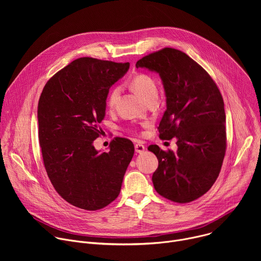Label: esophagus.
<instances>
[{"label":"esophagus","mask_w":261,"mask_h":261,"mask_svg":"<svg viewBox=\"0 0 261 261\" xmlns=\"http://www.w3.org/2000/svg\"><path fill=\"white\" fill-rule=\"evenodd\" d=\"M144 150H145V147H144L143 144H141V143H136V144H135V152H136L137 154L143 153Z\"/></svg>","instance_id":"esophagus-1"}]
</instances>
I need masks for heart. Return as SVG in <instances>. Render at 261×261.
I'll return each mask as SVG.
<instances>
[{
  "instance_id": "heart-1",
  "label": "heart",
  "mask_w": 261,
  "mask_h": 261,
  "mask_svg": "<svg viewBox=\"0 0 261 261\" xmlns=\"http://www.w3.org/2000/svg\"><path fill=\"white\" fill-rule=\"evenodd\" d=\"M131 86L136 94L139 95L140 98L143 99L145 102L152 97L157 96L158 94V88L155 80L152 76L147 75V74H138V75H136L132 80ZM120 93L121 89L119 87L113 89L109 93L107 98V104L110 108H114L116 106Z\"/></svg>"
}]
</instances>
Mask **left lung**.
<instances>
[{
  "label": "left lung",
  "mask_w": 261,
  "mask_h": 261,
  "mask_svg": "<svg viewBox=\"0 0 261 261\" xmlns=\"http://www.w3.org/2000/svg\"><path fill=\"white\" fill-rule=\"evenodd\" d=\"M136 68L159 74L166 97V110L158 128L160 138H176V152H165L156 144L147 147L159 162L152 177L154 187L171 201H193L211 189L225 156L222 95L201 66L174 48L143 57Z\"/></svg>",
  "instance_id": "obj_1"
}]
</instances>
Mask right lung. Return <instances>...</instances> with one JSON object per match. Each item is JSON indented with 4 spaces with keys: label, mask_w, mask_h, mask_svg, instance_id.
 <instances>
[{
    "label": "right lung",
    "mask_w": 261,
    "mask_h": 261,
    "mask_svg": "<svg viewBox=\"0 0 261 261\" xmlns=\"http://www.w3.org/2000/svg\"><path fill=\"white\" fill-rule=\"evenodd\" d=\"M129 67L80 58L56 73L41 93L37 118L44 166L56 191L74 206L100 210L120 194L134 145L117 137L105 153L94 140L101 134L109 89Z\"/></svg>",
    "instance_id": "obj_1"
}]
</instances>
